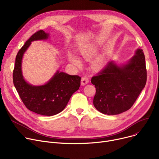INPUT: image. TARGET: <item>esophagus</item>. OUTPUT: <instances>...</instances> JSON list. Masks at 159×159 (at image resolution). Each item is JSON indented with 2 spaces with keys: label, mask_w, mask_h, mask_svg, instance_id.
I'll return each instance as SVG.
<instances>
[{
  "label": "esophagus",
  "mask_w": 159,
  "mask_h": 159,
  "mask_svg": "<svg viewBox=\"0 0 159 159\" xmlns=\"http://www.w3.org/2000/svg\"><path fill=\"white\" fill-rule=\"evenodd\" d=\"M89 82V80L88 79V77H83L82 78V80H81V85L82 86H84L87 84H88Z\"/></svg>",
  "instance_id": "obj_1"
}]
</instances>
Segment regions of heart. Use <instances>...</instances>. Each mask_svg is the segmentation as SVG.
I'll list each match as a JSON object with an SVG mask.
<instances>
[{"instance_id": "1", "label": "heart", "mask_w": 159, "mask_h": 159, "mask_svg": "<svg viewBox=\"0 0 159 159\" xmlns=\"http://www.w3.org/2000/svg\"><path fill=\"white\" fill-rule=\"evenodd\" d=\"M97 50L98 49L96 46L90 45L89 46H88L86 48L80 49V54L82 57H84V58H87V59H89V58L93 57L96 55ZM70 61L73 64H74L75 66H77L78 67L81 66L82 62L77 57L71 55L70 57ZM106 57L104 55H101L98 57L94 61L93 65L97 68H101L104 66V65L106 64Z\"/></svg>"}]
</instances>
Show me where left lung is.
<instances>
[{"label":"left lung","instance_id":"obj_1","mask_svg":"<svg viewBox=\"0 0 159 159\" xmlns=\"http://www.w3.org/2000/svg\"><path fill=\"white\" fill-rule=\"evenodd\" d=\"M147 80L143 50L139 49L129 62L119 66L108 62L91 78L96 88L93 105L103 114L117 115L128 110L136 101Z\"/></svg>","mask_w":159,"mask_h":159}]
</instances>
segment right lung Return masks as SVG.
<instances>
[{
    "label": "right lung",
    "mask_w": 159,
    "mask_h": 159,
    "mask_svg": "<svg viewBox=\"0 0 159 159\" xmlns=\"http://www.w3.org/2000/svg\"><path fill=\"white\" fill-rule=\"evenodd\" d=\"M48 37V33L39 30L20 49L15 58L13 80L22 101L29 110L42 115L52 116L64 109L71 95L79 89L81 77L57 71L48 82L43 86H32L25 81L21 69L24 52L32 41L46 40Z\"/></svg>",
    "instance_id": "obj_1"
}]
</instances>
